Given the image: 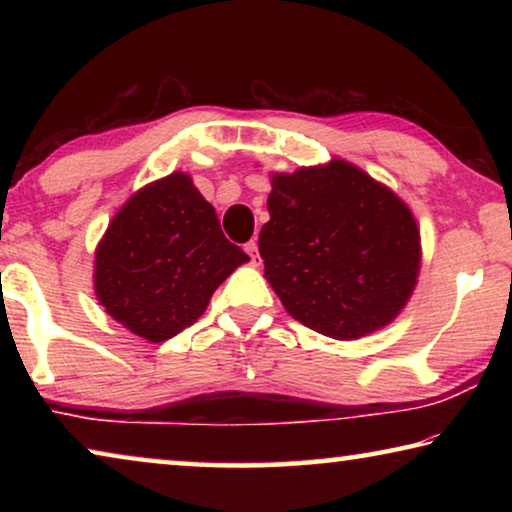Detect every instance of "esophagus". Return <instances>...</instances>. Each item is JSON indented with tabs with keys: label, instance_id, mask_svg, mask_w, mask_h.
<instances>
[{
	"label": "esophagus",
	"instance_id": "1",
	"mask_svg": "<svg viewBox=\"0 0 512 512\" xmlns=\"http://www.w3.org/2000/svg\"><path fill=\"white\" fill-rule=\"evenodd\" d=\"M244 250L250 255V262H253V264L259 262V250H257V241L255 239H250L248 244L244 246Z\"/></svg>",
	"mask_w": 512,
	"mask_h": 512
}]
</instances>
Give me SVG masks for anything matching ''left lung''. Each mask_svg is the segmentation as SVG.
I'll use <instances>...</instances> for the list:
<instances>
[{"label": "left lung", "mask_w": 512, "mask_h": 512, "mask_svg": "<svg viewBox=\"0 0 512 512\" xmlns=\"http://www.w3.org/2000/svg\"><path fill=\"white\" fill-rule=\"evenodd\" d=\"M266 207L259 255L293 318L350 341L400 314L420 271V230L391 189L334 160L277 173Z\"/></svg>", "instance_id": "obj_1"}]
</instances>
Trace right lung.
Segmentation results:
<instances>
[{
  "instance_id": "add662e5",
  "label": "right lung",
  "mask_w": 512,
  "mask_h": 512,
  "mask_svg": "<svg viewBox=\"0 0 512 512\" xmlns=\"http://www.w3.org/2000/svg\"><path fill=\"white\" fill-rule=\"evenodd\" d=\"M248 255L225 239L214 207L185 173L146 185L117 212L94 259L108 314L162 343L196 323L216 287Z\"/></svg>"
}]
</instances>
